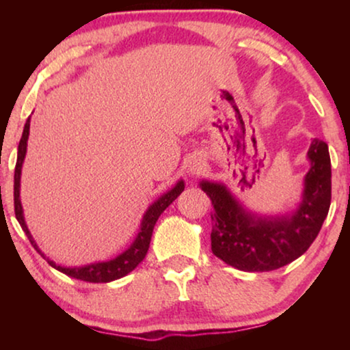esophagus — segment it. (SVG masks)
<instances>
[{"label":"esophagus","mask_w":350,"mask_h":350,"mask_svg":"<svg viewBox=\"0 0 350 350\" xmlns=\"http://www.w3.org/2000/svg\"><path fill=\"white\" fill-rule=\"evenodd\" d=\"M204 169V161L199 159V157H194L188 162V172L191 175H198L200 174V170Z\"/></svg>","instance_id":"esophagus-1"}]
</instances>
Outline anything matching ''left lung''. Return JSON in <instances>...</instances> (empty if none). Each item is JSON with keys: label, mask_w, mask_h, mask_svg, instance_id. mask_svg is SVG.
I'll return each instance as SVG.
<instances>
[{"label": "left lung", "mask_w": 350, "mask_h": 350, "mask_svg": "<svg viewBox=\"0 0 350 350\" xmlns=\"http://www.w3.org/2000/svg\"><path fill=\"white\" fill-rule=\"evenodd\" d=\"M310 170L303 202L293 215L260 218L245 212L223 185L202 181L212 200V252L226 265L247 272L274 271L295 261L310 247L332 202V161L328 145L314 138L308 151Z\"/></svg>", "instance_id": "1"}]
</instances>
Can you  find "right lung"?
I'll use <instances>...</instances> for the list:
<instances>
[{"label":"right lung","mask_w":350,"mask_h":350,"mask_svg":"<svg viewBox=\"0 0 350 350\" xmlns=\"http://www.w3.org/2000/svg\"><path fill=\"white\" fill-rule=\"evenodd\" d=\"M28 133H30V118H28L25 127H23L21 143H18L16 172H14V212H16V218H17V221L21 223L23 232L27 234L28 241L31 242V245L36 248V252L40 253V255L44 258V260L49 262L52 267H55L57 271L64 272V274H66V275L73 277V279L84 280V282H92V284H107V282L121 279V277L127 275L129 272L135 269V267L143 261V258L146 256L148 248H150L152 229H154V224L157 221V218L161 217V213L164 212V210L169 207V205L174 202L176 198H178V196L181 194V191L185 189L183 181H178V183L175 185L174 189H170L169 193L162 196L161 199H157L156 202L146 210L145 217H143V221H142L140 232H138L135 242H133L126 252L114 258V260L105 261V262H94V265L83 266V267L59 266V265H55L54 261H51L49 258H46L44 253H42L40 248H38L36 242L33 241L31 234H30V231H28L25 219H23L22 204H21V172H22L23 159H25V154H27Z\"/></svg>","instance_id":"right-lung-1"}]
</instances>
